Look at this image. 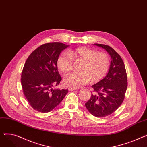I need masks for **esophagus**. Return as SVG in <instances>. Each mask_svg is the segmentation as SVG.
I'll return each mask as SVG.
<instances>
[{
    "label": "esophagus",
    "mask_w": 147,
    "mask_h": 147,
    "mask_svg": "<svg viewBox=\"0 0 147 147\" xmlns=\"http://www.w3.org/2000/svg\"><path fill=\"white\" fill-rule=\"evenodd\" d=\"M68 90L71 91V90H77L78 89H77V88H72V87H69V88H68Z\"/></svg>",
    "instance_id": "34e87169"
}]
</instances>
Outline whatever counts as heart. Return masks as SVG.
<instances>
[{
    "instance_id": "b5f03b06",
    "label": "heart",
    "mask_w": 147,
    "mask_h": 147,
    "mask_svg": "<svg viewBox=\"0 0 147 147\" xmlns=\"http://www.w3.org/2000/svg\"><path fill=\"white\" fill-rule=\"evenodd\" d=\"M68 55L62 53L57 61L58 68L67 74L73 68V61H83L80 73H73L64 80L67 86L78 88L86 84L90 79L92 82L101 80L107 73L110 65L109 56L103 52H96L95 49L80 47L69 51Z\"/></svg>"
}]
</instances>
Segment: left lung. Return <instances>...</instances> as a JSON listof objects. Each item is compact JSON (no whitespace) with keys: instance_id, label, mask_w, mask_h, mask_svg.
<instances>
[{"instance_id":"8db88e82","label":"left lung","mask_w":147,"mask_h":147,"mask_svg":"<svg viewBox=\"0 0 147 147\" xmlns=\"http://www.w3.org/2000/svg\"><path fill=\"white\" fill-rule=\"evenodd\" d=\"M110 54L111 61L105 78L92 85L91 97L85 104L89 113L95 117L109 115L122 104L127 87V78L123 61L119 54L109 45L95 43Z\"/></svg>"}]
</instances>
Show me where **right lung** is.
Returning a JSON list of instances; mask_svg holds the SVG:
<instances>
[{
	"instance_id": "1",
	"label": "right lung",
	"mask_w": 147,
	"mask_h": 147,
	"mask_svg": "<svg viewBox=\"0 0 147 147\" xmlns=\"http://www.w3.org/2000/svg\"><path fill=\"white\" fill-rule=\"evenodd\" d=\"M69 45L54 42L42 45L30 54L21 73L23 93L38 112L48 113L62 101L68 89H52L61 80L57 64L60 53Z\"/></svg>"
}]
</instances>
